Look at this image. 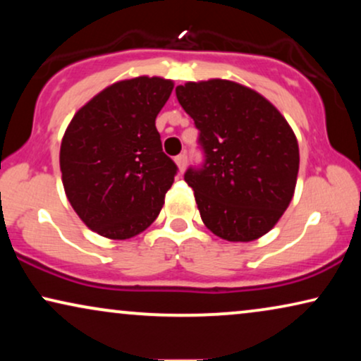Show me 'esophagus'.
Segmentation results:
<instances>
[{
    "label": "esophagus",
    "instance_id": "esophagus-1",
    "mask_svg": "<svg viewBox=\"0 0 361 361\" xmlns=\"http://www.w3.org/2000/svg\"><path fill=\"white\" fill-rule=\"evenodd\" d=\"M176 164H177V167H179V172L182 174V172H184V169H185V166H187V154H185V152H182V154L176 156Z\"/></svg>",
    "mask_w": 361,
    "mask_h": 361
}]
</instances>
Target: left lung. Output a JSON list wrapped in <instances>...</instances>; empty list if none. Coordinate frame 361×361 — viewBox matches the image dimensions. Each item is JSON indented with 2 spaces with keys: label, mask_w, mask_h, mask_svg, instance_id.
Returning <instances> with one entry per match:
<instances>
[{
  "label": "left lung",
  "mask_w": 361,
  "mask_h": 361,
  "mask_svg": "<svg viewBox=\"0 0 361 361\" xmlns=\"http://www.w3.org/2000/svg\"><path fill=\"white\" fill-rule=\"evenodd\" d=\"M176 95L199 130L205 157L184 174L202 221L228 241L268 233L298 180L299 146L289 123L263 95L236 82H187Z\"/></svg>",
  "instance_id": "obj_1"
}]
</instances>
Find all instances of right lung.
Returning <instances> with one entry per match:
<instances>
[{"mask_svg": "<svg viewBox=\"0 0 361 361\" xmlns=\"http://www.w3.org/2000/svg\"><path fill=\"white\" fill-rule=\"evenodd\" d=\"M174 83L136 77L106 87L72 118L61 145L66 195L88 228L128 240L157 219L177 166L156 116Z\"/></svg>", "mask_w": 361, "mask_h": 361, "instance_id": "add662e5", "label": "right lung"}]
</instances>
